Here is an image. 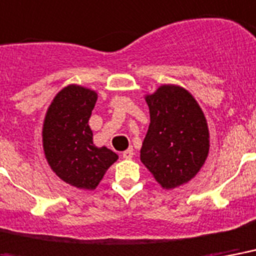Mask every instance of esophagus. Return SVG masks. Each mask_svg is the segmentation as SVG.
I'll list each match as a JSON object with an SVG mask.
<instances>
[{"instance_id": "obj_1", "label": "esophagus", "mask_w": 256, "mask_h": 256, "mask_svg": "<svg viewBox=\"0 0 256 256\" xmlns=\"http://www.w3.org/2000/svg\"><path fill=\"white\" fill-rule=\"evenodd\" d=\"M122 159H132L134 158V148H128L122 154Z\"/></svg>"}]
</instances>
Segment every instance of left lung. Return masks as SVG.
Listing matches in <instances>:
<instances>
[{
    "mask_svg": "<svg viewBox=\"0 0 256 256\" xmlns=\"http://www.w3.org/2000/svg\"><path fill=\"white\" fill-rule=\"evenodd\" d=\"M150 122L140 160L166 190L187 183L208 156L207 120L191 93L178 85H162L146 96Z\"/></svg>",
    "mask_w": 256,
    "mask_h": 256,
    "instance_id": "1",
    "label": "left lung"
}]
</instances>
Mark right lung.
Listing matches in <instances>:
<instances>
[{
    "instance_id": "1",
    "label": "right lung",
    "mask_w": 256,
    "mask_h": 256,
    "mask_svg": "<svg viewBox=\"0 0 256 256\" xmlns=\"http://www.w3.org/2000/svg\"><path fill=\"white\" fill-rule=\"evenodd\" d=\"M97 93L68 85L57 93L44 120L42 146L48 163L61 180L80 190H94L118 156L93 144L88 122Z\"/></svg>"
}]
</instances>
